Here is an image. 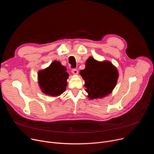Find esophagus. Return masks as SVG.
I'll list each match as a JSON object with an SVG mask.
<instances>
[{
	"label": "esophagus",
	"instance_id": "obj_1",
	"mask_svg": "<svg viewBox=\"0 0 154 154\" xmlns=\"http://www.w3.org/2000/svg\"><path fill=\"white\" fill-rule=\"evenodd\" d=\"M72 73L74 74V75H77L78 73H79V71L77 69H72Z\"/></svg>",
	"mask_w": 154,
	"mask_h": 154
}]
</instances>
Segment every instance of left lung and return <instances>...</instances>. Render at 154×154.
Listing matches in <instances>:
<instances>
[{
    "label": "left lung",
    "mask_w": 154,
    "mask_h": 154,
    "mask_svg": "<svg viewBox=\"0 0 154 154\" xmlns=\"http://www.w3.org/2000/svg\"><path fill=\"white\" fill-rule=\"evenodd\" d=\"M80 74L84 80L85 91L90 100L102 99L110 94L119 77L118 69L112 62L99 61L90 57L85 63V68Z\"/></svg>",
    "instance_id": "obj_1"
}]
</instances>
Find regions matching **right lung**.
<instances>
[{"instance_id":"obj_1","label":"right lung","mask_w":154,"mask_h":154,"mask_svg":"<svg viewBox=\"0 0 154 154\" xmlns=\"http://www.w3.org/2000/svg\"><path fill=\"white\" fill-rule=\"evenodd\" d=\"M67 68L55 60L46 68L38 72V82L41 91L46 95L58 97L66 88L69 74Z\"/></svg>"}]
</instances>
